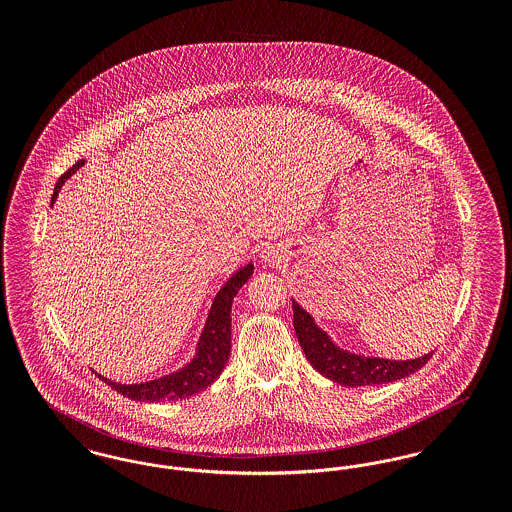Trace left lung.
Wrapping results in <instances>:
<instances>
[{"label": "left lung", "mask_w": 512, "mask_h": 512, "mask_svg": "<svg viewBox=\"0 0 512 512\" xmlns=\"http://www.w3.org/2000/svg\"><path fill=\"white\" fill-rule=\"evenodd\" d=\"M293 305V328L299 345L311 366L322 376L330 378L332 382L347 386V388H361V386H376L401 380L411 376L418 368L426 365L430 357L411 359V361H390L380 357H365L357 353H349L338 347L330 336L320 330L315 322L297 301Z\"/></svg>", "instance_id": "8db88e82"}]
</instances>
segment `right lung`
I'll list each match as a JSON object with an SVG mask.
<instances>
[{
  "label": "right lung",
  "instance_id": "right-lung-1",
  "mask_svg": "<svg viewBox=\"0 0 512 512\" xmlns=\"http://www.w3.org/2000/svg\"><path fill=\"white\" fill-rule=\"evenodd\" d=\"M82 165H84V159L78 161L57 180L51 201L57 199L65 180L71 178ZM251 274H253V265L249 263L240 270H236L226 280V284L220 288L219 293L215 295L209 317L205 320L203 332H201L197 347H195L194 359L188 365L182 366L176 372L165 374V376L149 380V382H142V384H119L109 378H103L101 374H98L99 378L113 390L122 393L124 397L132 399V401H146V403L188 399L192 395H197L199 391L207 390L219 378L222 368L230 357L232 301H234L236 293L240 292V288L251 278Z\"/></svg>",
  "mask_w": 512,
  "mask_h": 512
}]
</instances>
